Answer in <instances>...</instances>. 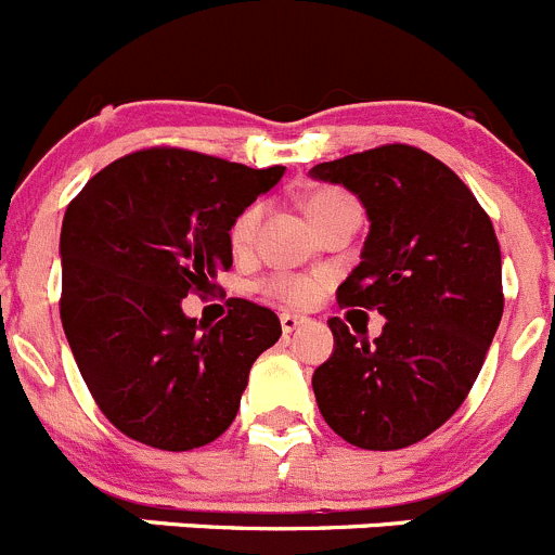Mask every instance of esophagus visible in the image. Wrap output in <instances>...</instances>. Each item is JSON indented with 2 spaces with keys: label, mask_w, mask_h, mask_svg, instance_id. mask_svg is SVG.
Returning a JSON list of instances; mask_svg holds the SVG:
<instances>
[{
  "label": "esophagus",
  "mask_w": 555,
  "mask_h": 555,
  "mask_svg": "<svg viewBox=\"0 0 555 555\" xmlns=\"http://www.w3.org/2000/svg\"><path fill=\"white\" fill-rule=\"evenodd\" d=\"M279 323H282V331H284V334H293L295 328H301V325L307 323V318H301V314L282 312V314H279Z\"/></svg>",
  "instance_id": "1"
}]
</instances>
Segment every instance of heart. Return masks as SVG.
I'll return each mask as SVG.
<instances>
[{"instance_id":"obj_1","label":"heart","mask_w":555,"mask_h":555,"mask_svg":"<svg viewBox=\"0 0 555 555\" xmlns=\"http://www.w3.org/2000/svg\"><path fill=\"white\" fill-rule=\"evenodd\" d=\"M345 205H353V199L339 189H318L307 196V214L309 219H312V224H318L320 219H325V216L334 214V210H339V207ZM260 205L246 207V210L237 216L230 232L235 246H246V243L251 241L254 230L260 224ZM266 293L271 295V298H276L279 304H284V307H309L320 293V279L298 276V273H276V276H271L266 282Z\"/></svg>"}]
</instances>
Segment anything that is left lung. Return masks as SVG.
<instances>
[{
	"mask_svg": "<svg viewBox=\"0 0 555 555\" xmlns=\"http://www.w3.org/2000/svg\"><path fill=\"white\" fill-rule=\"evenodd\" d=\"M309 175L353 191L370 219L361 262L336 298L386 318L375 341L328 320L334 353L312 375L318 408L353 447L405 449L463 405L501 323L493 221L447 164L411 144L325 160Z\"/></svg>",
	"mask_w": 555,
	"mask_h": 555,
	"instance_id": "1",
	"label": "left lung"
}]
</instances>
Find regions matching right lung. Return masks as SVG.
Segmentation results:
<instances>
[{
  "label": "right lung",
  "instance_id": "1",
  "mask_svg": "<svg viewBox=\"0 0 555 555\" xmlns=\"http://www.w3.org/2000/svg\"><path fill=\"white\" fill-rule=\"evenodd\" d=\"M282 175L150 147L112 160L67 205L62 328L103 416L133 441L164 452L216 441L257 356L282 336L271 309L243 298L216 325L183 312L185 295L230 271L232 224Z\"/></svg>",
  "mask_w": 555,
  "mask_h": 555
}]
</instances>
